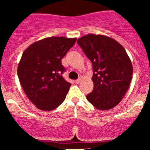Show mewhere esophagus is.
<instances>
[{"label": "esophagus", "mask_w": 150, "mask_h": 150, "mask_svg": "<svg viewBox=\"0 0 150 150\" xmlns=\"http://www.w3.org/2000/svg\"><path fill=\"white\" fill-rule=\"evenodd\" d=\"M81 82V79L80 78H79V79H77V80H75V82H76L77 84H79L80 83V82Z\"/></svg>", "instance_id": "esophagus-1"}]
</instances>
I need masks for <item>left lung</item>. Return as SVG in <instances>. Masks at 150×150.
Returning a JSON list of instances; mask_svg holds the SVG:
<instances>
[{
  "label": "left lung",
  "instance_id": "left-lung-1",
  "mask_svg": "<svg viewBox=\"0 0 150 150\" xmlns=\"http://www.w3.org/2000/svg\"><path fill=\"white\" fill-rule=\"evenodd\" d=\"M77 42L92 63L94 89L86 98L99 110L115 107L132 80V65L125 49L115 39L101 34H87Z\"/></svg>",
  "mask_w": 150,
  "mask_h": 150
}]
</instances>
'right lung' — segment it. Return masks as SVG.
<instances>
[{
	"mask_svg": "<svg viewBox=\"0 0 150 150\" xmlns=\"http://www.w3.org/2000/svg\"><path fill=\"white\" fill-rule=\"evenodd\" d=\"M76 38L51 37L32 44L25 50L18 66L24 92L35 106L52 111L60 106L71 84L64 80L61 60L75 44Z\"/></svg>",
	"mask_w": 150,
	"mask_h": 150,
	"instance_id": "add662e5",
	"label": "right lung"
}]
</instances>
